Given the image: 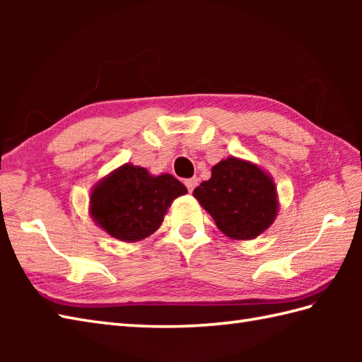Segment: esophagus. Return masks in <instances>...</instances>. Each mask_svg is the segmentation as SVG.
<instances>
[{"label":"esophagus","mask_w":362,"mask_h":362,"mask_svg":"<svg viewBox=\"0 0 362 362\" xmlns=\"http://www.w3.org/2000/svg\"><path fill=\"white\" fill-rule=\"evenodd\" d=\"M185 187L188 188L189 193H193V189L197 187V179L196 177H191V179L185 180Z\"/></svg>","instance_id":"34e87169"}]
</instances>
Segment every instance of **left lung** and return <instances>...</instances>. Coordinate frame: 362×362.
<instances>
[{"label": "left lung", "mask_w": 362, "mask_h": 362, "mask_svg": "<svg viewBox=\"0 0 362 362\" xmlns=\"http://www.w3.org/2000/svg\"><path fill=\"white\" fill-rule=\"evenodd\" d=\"M197 199L230 240H255L274 224L279 196L274 179L252 161L227 157L211 168L210 180L194 188Z\"/></svg>", "instance_id": "left-lung-1"}]
</instances>
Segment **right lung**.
Here are the masks:
<instances>
[{"label": "right lung", "mask_w": 362, "mask_h": 362, "mask_svg": "<svg viewBox=\"0 0 362 362\" xmlns=\"http://www.w3.org/2000/svg\"><path fill=\"white\" fill-rule=\"evenodd\" d=\"M187 193L171 174L152 175L146 168L126 163L91 189L90 216L119 241H143L157 232L174 199Z\"/></svg>", "instance_id": "right-lung-1"}]
</instances>
